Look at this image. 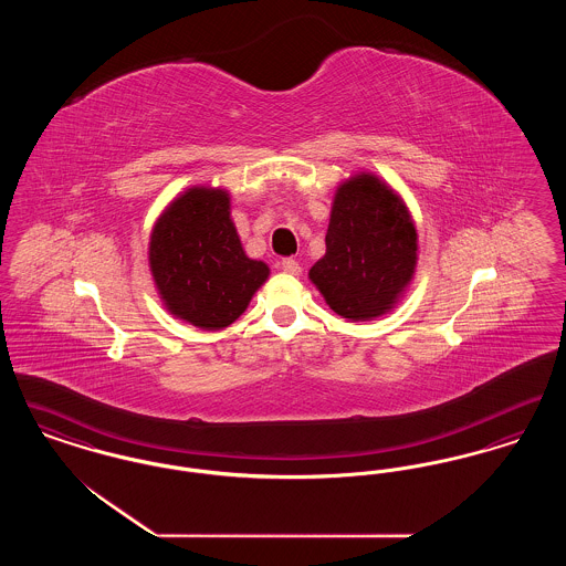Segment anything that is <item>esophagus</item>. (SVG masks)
I'll return each mask as SVG.
<instances>
[{
    "label": "esophagus",
    "mask_w": 566,
    "mask_h": 566,
    "mask_svg": "<svg viewBox=\"0 0 566 566\" xmlns=\"http://www.w3.org/2000/svg\"><path fill=\"white\" fill-rule=\"evenodd\" d=\"M282 270L286 271V273H291V275H298L301 273V268H298V263H296L295 259H282Z\"/></svg>",
    "instance_id": "1"
}]
</instances>
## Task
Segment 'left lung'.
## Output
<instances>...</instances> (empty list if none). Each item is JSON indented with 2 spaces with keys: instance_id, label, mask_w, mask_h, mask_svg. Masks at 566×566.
<instances>
[{
  "instance_id": "8db88e82",
  "label": "left lung",
  "mask_w": 566,
  "mask_h": 566,
  "mask_svg": "<svg viewBox=\"0 0 566 566\" xmlns=\"http://www.w3.org/2000/svg\"><path fill=\"white\" fill-rule=\"evenodd\" d=\"M326 252L310 270L326 305L350 323L388 314L418 265V233L401 195L369 171L342 182L331 206Z\"/></svg>"
}]
</instances>
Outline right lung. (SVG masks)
<instances>
[{
  "label": "right lung",
  "instance_id": "obj_1",
  "mask_svg": "<svg viewBox=\"0 0 566 566\" xmlns=\"http://www.w3.org/2000/svg\"><path fill=\"white\" fill-rule=\"evenodd\" d=\"M148 265L163 305L203 331L235 323L270 268L245 254L229 190L190 187L157 218Z\"/></svg>",
  "mask_w": 566,
  "mask_h": 566
}]
</instances>
